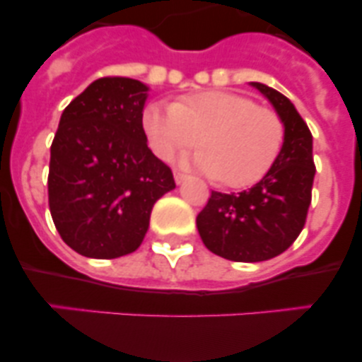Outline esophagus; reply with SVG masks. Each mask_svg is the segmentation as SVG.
Wrapping results in <instances>:
<instances>
[{"label":"esophagus","instance_id":"1","mask_svg":"<svg viewBox=\"0 0 362 362\" xmlns=\"http://www.w3.org/2000/svg\"><path fill=\"white\" fill-rule=\"evenodd\" d=\"M174 179H175V183L181 185L185 181V179H187V174L179 170V168H174Z\"/></svg>","mask_w":362,"mask_h":362}]
</instances>
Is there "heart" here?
<instances>
[{
  "label": "heart",
  "instance_id": "heart-1",
  "mask_svg": "<svg viewBox=\"0 0 362 362\" xmlns=\"http://www.w3.org/2000/svg\"><path fill=\"white\" fill-rule=\"evenodd\" d=\"M142 127L151 149L163 160L194 149L195 167L229 188L257 183L272 168L284 142V124L270 108L235 92L181 95L174 105H149Z\"/></svg>",
  "mask_w": 362,
  "mask_h": 362
}]
</instances>
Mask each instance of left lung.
Wrapping results in <instances>:
<instances>
[{
	"label": "left lung",
	"instance_id": "8db88e82",
	"mask_svg": "<svg viewBox=\"0 0 362 362\" xmlns=\"http://www.w3.org/2000/svg\"><path fill=\"white\" fill-rule=\"evenodd\" d=\"M284 124L277 160L259 183L240 194L211 192L197 215V229L213 254L240 263H257L282 254L304 229L311 204L315 160L313 135L293 103L254 81Z\"/></svg>",
	"mask_w": 362,
	"mask_h": 362
}]
</instances>
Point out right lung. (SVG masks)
Here are the masks:
<instances>
[{
    "label": "right lung",
    "instance_id": "obj_1",
    "mask_svg": "<svg viewBox=\"0 0 362 362\" xmlns=\"http://www.w3.org/2000/svg\"><path fill=\"white\" fill-rule=\"evenodd\" d=\"M147 90L132 78H99L60 117L51 144L49 211L62 240L85 257L135 252L154 202L175 188L170 167L147 147Z\"/></svg>",
    "mask_w": 362,
    "mask_h": 362
}]
</instances>
